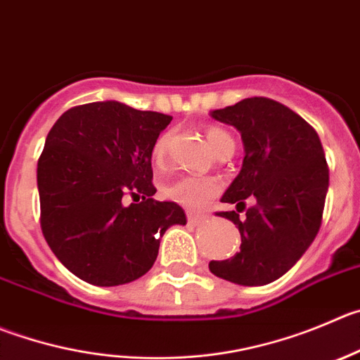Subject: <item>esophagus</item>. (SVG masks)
Returning <instances> with one entry per match:
<instances>
[{"label": "esophagus", "mask_w": 360, "mask_h": 360, "mask_svg": "<svg viewBox=\"0 0 360 360\" xmlns=\"http://www.w3.org/2000/svg\"><path fill=\"white\" fill-rule=\"evenodd\" d=\"M206 214H199V213H188V221H190L191 226H199V224H204L206 221Z\"/></svg>", "instance_id": "1"}]
</instances>
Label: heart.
Masks as SVG:
<instances>
[{
    "label": "heart",
    "instance_id": "heart-1",
    "mask_svg": "<svg viewBox=\"0 0 360 360\" xmlns=\"http://www.w3.org/2000/svg\"><path fill=\"white\" fill-rule=\"evenodd\" d=\"M207 143L213 149L214 154H220L227 149V147L234 146V140L227 131H224L221 127H210L206 131ZM170 140H172V133L167 131V133H161L156 139L153 146V160L154 163L161 165L167 158L169 153ZM165 195L169 197L174 202L181 204L184 207H190V210H200V207L206 206L211 199L218 193V184L211 179H204V177H195V176H184L179 179L172 181L165 186Z\"/></svg>",
    "mask_w": 360,
    "mask_h": 360
}]
</instances>
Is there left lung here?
<instances>
[{"mask_svg": "<svg viewBox=\"0 0 360 360\" xmlns=\"http://www.w3.org/2000/svg\"><path fill=\"white\" fill-rule=\"evenodd\" d=\"M211 117L240 131L245 158L221 197L236 211L218 213L240 229V252L211 261L210 270L240 286H264L286 274L320 231L328 190L323 147L298 113L268 97H248ZM247 198L255 206L240 219Z\"/></svg>", "mask_w": 360, "mask_h": 360, "instance_id": "1", "label": "left lung"}]
</instances>
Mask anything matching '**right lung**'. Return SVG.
<instances>
[{"instance_id":"right-lung-1","label":"right lung","mask_w":360,"mask_h":360,"mask_svg":"<svg viewBox=\"0 0 360 360\" xmlns=\"http://www.w3.org/2000/svg\"><path fill=\"white\" fill-rule=\"evenodd\" d=\"M170 120L99 101L67 110L48 133L37 165L40 227L82 281H136L153 268L165 231L186 224L179 204L153 199V146ZM126 196L137 200L126 205Z\"/></svg>"}]
</instances>
